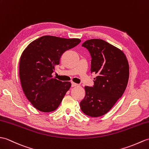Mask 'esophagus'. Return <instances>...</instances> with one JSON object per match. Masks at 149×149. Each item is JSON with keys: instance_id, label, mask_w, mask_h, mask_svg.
<instances>
[{"instance_id": "esophagus-1", "label": "esophagus", "mask_w": 149, "mask_h": 149, "mask_svg": "<svg viewBox=\"0 0 149 149\" xmlns=\"http://www.w3.org/2000/svg\"><path fill=\"white\" fill-rule=\"evenodd\" d=\"M79 86V84H76V83L73 82H72V87H76V86Z\"/></svg>"}]
</instances>
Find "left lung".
<instances>
[{
    "label": "left lung",
    "instance_id": "obj_1",
    "mask_svg": "<svg viewBox=\"0 0 149 149\" xmlns=\"http://www.w3.org/2000/svg\"><path fill=\"white\" fill-rule=\"evenodd\" d=\"M82 46L91 54V72L96 77L93 87L85 86L81 109L86 115L100 117L112 109L125 91L129 79L128 61L121 50L102 39L88 40Z\"/></svg>",
    "mask_w": 149,
    "mask_h": 149
}]
</instances>
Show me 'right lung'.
Masks as SVG:
<instances>
[{"instance_id": "1", "label": "right lung", "mask_w": 149, "mask_h": 149, "mask_svg": "<svg viewBox=\"0 0 149 149\" xmlns=\"http://www.w3.org/2000/svg\"><path fill=\"white\" fill-rule=\"evenodd\" d=\"M81 41L45 36L33 40L23 51L19 60V79L26 97L36 109L50 112L60 105L71 83L53 78L52 73L60 64L61 55Z\"/></svg>"}]
</instances>
